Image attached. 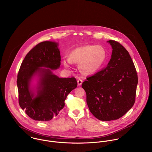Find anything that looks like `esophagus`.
I'll list each match as a JSON object with an SVG mask.
<instances>
[{"instance_id":"1","label":"esophagus","mask_w":152,"mask_h":152,"mask_svg":"<svg viewBox=\"0 0 152 152\" xmlns=\"http://www.w3.org/2000/svg\"><path fill=\"white\" fill-rule=\"evenodd\" d=\"M77 83H78V85L79 86H81V84L83 83V80L81 79H78L77 81Z\"/></svg>"}]
</instances>
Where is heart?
I'll use <instances>...</instances> for the list:
<instances>
[{
  "mask_svg": "<svg viewBox=\"0 0 152 152\" xmlns=\"http://www.w3.org/2000/svg\"><path fill=\"white\" fill-rule=\"evenodd\" d=\"M108 58V53L101 45H86L74 48L69 57L63 58V64L69 68L72 63H78V68L84 74L95 73L105 64Z\"/></svg>",
  "mask_w": 152,
  "mask_h": 152,
  "instance_id": "heart-1",
  "label": "heart"
}]
</instances>
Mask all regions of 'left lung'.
Wrapping results in <instances>:
<instances>
[{"label": "left lung", "mask_w": 152, "mask_h": 152, "mask_svg": "<svg viewBox=\"0 0 152 152\" xmlns=\"http://www.w3.org/2000/svg\"><path fill=\"white\" fill-rule=\"evenodd\" d=\"M108 42L113 49L108 65L82 84L90 112L103 121L118 119L133 106L138 83L128 51L118 42Z\"/></svg>", "instance_id": "1"}]
</instances>
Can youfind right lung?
Masks as SVG:
<instances>
[{"label":"right lung","mask_w":152,"mask_h":152,"mask_svg":"<svg viewBox=\"0 0 152 152\" xmlns=\"http://www.w3.org/2000/svg\"><path fill=\"white\" fill-rule=\"evenodd\" d=\"M57 45L52 42L37 44L26 56L18 74L19 105L35 121H48L56 116L64 108L68 94L77 87L75 78H59L51 71L58 68L61 64ZM37 73H39L41 79L38 95L34 97L29 84Z\"/></svg>","instance_id":"right-lung-1"}]
</instances>
